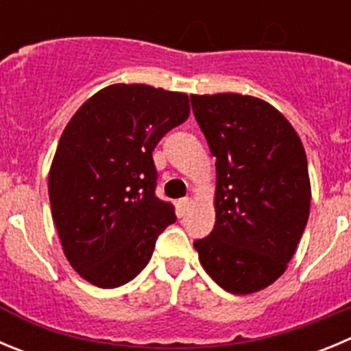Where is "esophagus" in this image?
<instances>
[{
  "label": "esophagus",
  "instance_id": "1",
  "mask_svg": "<svg viewBox=\"0 0 351 351\" xmlns=\"http://www.w3.org/2000/svg\"><path fill=\"white\" fill-rule=\"evenodd\" d=\"M189 207H191V198H182V200H179V212H181V215H184Z\"/></svg>",
  "mask_w": 351,
  "mask_h": 351
}]
</instances>
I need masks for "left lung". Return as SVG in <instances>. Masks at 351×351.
<instances>
[{"label": "left lung", "mask_w": 351, "mask_h": 351, "mask_svg": "<svg viewBox=\"0 0 351 351\" xmlns=\"http://www.w3.org/2000/svg\"><path fill=\"white\" fill-rule=\"evenodd\" d=\"M215 156V224L193 243L202 266L231 294H254L287 269L308 223L311 186L298 132L252 95H191Z\"/></svg>", "instance_id": "obj_1"}]
</instances>
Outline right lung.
Listing matches in <instances>:
<instances>
[{
  "instance_id": "1",
  "label": "right lung",
  "mask_w": 351,
  "mask_h": 351,
  "mask_svg": "<svg viewBox=\"0 0 351 351\" xmlns=\"http://www.w3.org/2000/svg\"><path fill=\"white\" fill-rule=\"evenodd\" d=\"M189 117L182 92L114 83L80 106L48 172L51 217L64 256L92 285L136 278L176 212L154 195L153 151Z\"/></svg>"
}]
</instances>
